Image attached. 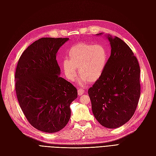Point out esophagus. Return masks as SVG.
<instances>
[{
	"mask_svg": "<svg viewBox=\"0 0 156 156\" xmlns=\"http://www.w3.org/2000/svg\"><path fill=\"white\" fill-rule=\"evenodd\" d=\"M77 92H78V95H79V96H80V95H82L84 93V90H83V89L79 88V89H78V90H77Z\"/></svg>",
	"mask_w": 156,
	"mask_h": 156,
	"instance_id": "1",
	"label": "esophagus"
}]
</instances>
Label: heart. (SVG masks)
<instances>
[{"label": "heart", "instance_id": "heart-1", "mask_svg": "<svg viewBox=\"0 0 156 156\" xmlns=\"http://www.w3.org/2000/svg\"><path fill=\"white\" fill-rule=\"evenodd\" d=\"M68 58L64 59L62 67L69 80H75L77 68L80 76L78 82L84 85L88 82L94 83L103 74L107 61L108 52L104 46L80 42L72 46L68 52Z\"/></svg>", "mask_w": 156, "mask_h": 156}]
</instances>
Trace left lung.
I'll return each instance as SVG.
<instances>
[{
	"instance_id": "8db88e82",
	"label": "left lung",
	"mask_w": 156,
	"mask_h": 156,
	"mask_svg": "<svg viewBox=\"0 0 156 156\" xmlns=\"http://www.w3.org/2000/svg\"><path fill=\"white\" fill-rule=\"evenodd\" d=\"M106 37L111 54L101 77L89 88L88 95L95 119L102 126L113 129L125 125L136 110L141 95L140 68L124 41L110 35Z\"/></svg>"
}]
</instances>
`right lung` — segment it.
Listing matches in <instances>:
<instances>
[{"mask_svg":"<svg viewBox=\"0 0 156 156\" xmlns=\"http://www.w3.org/2000/svg\"><path fill=\"white\" fill-rule=\"evenodd\" d=\"M69 38L44 37L21 55L16 68L15 92L27 120L47 133L60 131L71 116L69 106L77 98L76 87L60 77L57 53Z\"/></svg>","mask_w":156,"mask_h":156,"instance_id":"add662e5","label":"right lung"}]
</instances>
